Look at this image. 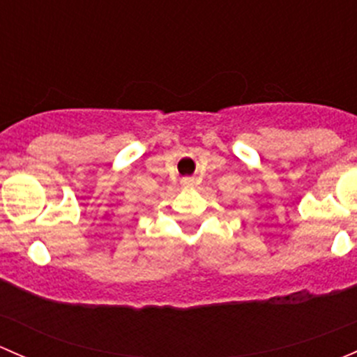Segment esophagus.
I'll use <instances>...</instances> for the list:
<instances>
[{
	"label": "esophagus",
	"mask_w": 357,
	"mask_h": 357,
	"mask_svg": "<svg viewBox=\"0 0 357 357\" xmlns=\"http://www.w3.org/2000/svg\"><path fill=\"white\" fill-rule=\"evenodd\" d=\"M183 185H190V183H192V178H183Z\"/></svg>",
	"instance_id": "obj_1"
}]
</instances>
